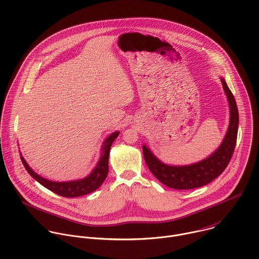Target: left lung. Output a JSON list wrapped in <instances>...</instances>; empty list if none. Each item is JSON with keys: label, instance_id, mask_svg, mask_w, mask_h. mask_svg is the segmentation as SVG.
<instances>
[{"label": "left lung", "instance_id": "1", "mask_svg": "<svg viewBox=\"0 0 259 259\" xmlns=\"http://www.w3.org/2000/svg\"><path fill=\"white\" fill-rule=\"evenodd\" d=\"M221 81L229 103L230 123L221 145L209 156L187 165H171L159 160L145 144L142 146L143 156L148 168L163 185L178 190L202 187L219 177L227 167L236 146L239 114L235 98L228 88L226 80L221 77Z\"/></svg>", "mask_w": 259, "mask_h": 259}]
</instances>
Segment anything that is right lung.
<instances>
[{
  "label": "right lung",
  "instance_id": "1",
  "mask_svg": "<svg viewBox=\"0 0 259 259\" xmlns=\"http://www.w3.org/2000/svg\"><path fill=\"white\" fill-rule=\"evenodd\" d=\"M120 132L116 131L112 133L103 143L102 146V153L101 157L95 166V168L92 170V173L86 176L83 179L74 180V181H67V182H55L48 180L46 178H42L41 176L34 173V170L29 167L28 163L24 159L23 156L21 157L22 163L25 166L26 170L29 173V175L36 180L39 184H41L47 189L53 191L54 193L61 195L63 197H78L82 195L90 194L94 191H96L100 186L104 183L106 180L108 173H109V155H110V149L115 141V139L119 136ZM20 155H22L20 153Z\"/></svg>",
  "mask_w": 259,
  "mask_h": 259
}]
</instances>
